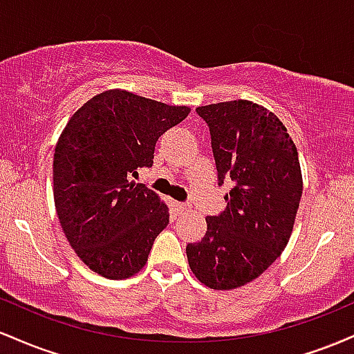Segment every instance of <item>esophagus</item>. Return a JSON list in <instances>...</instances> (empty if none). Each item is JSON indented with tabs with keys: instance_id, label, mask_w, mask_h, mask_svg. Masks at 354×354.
<instances>
[{
	"instance_id": "1",
	"label": "esophagus",
	"mask_w": 354,
	"mask_h": 354,
	"mask_svg": "<svg viewBox=\"0 0 354 354\" xmlns=\"http://www.w3.org/2000/svg\"><path fill=\"white\" fill-rule=\"evenodd\" d=\"M174 208H176L178 214H183V213H186V211H189L191 206L186 205V203H174Z\"/></svg>"
}]
</instances>
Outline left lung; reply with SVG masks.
<instances>
[{"label":"left lung","mask_w":354,"mask_h":354,"mask_svg":"<svg viewBox=\"0 0 354 354\" xmlns=\"http://www.w3.org/2000/svg\"><path fill=\"white\" fill-rule=\"evenodd\" d=\"M209 126L218 180H231L228 206L206 218L186 256L198 281L218 291L258 278L283 253L303 194L298 149L274 113L248 100L196 108Z\"/></svg>","instance_id":"8db88e82"}]
</instances>
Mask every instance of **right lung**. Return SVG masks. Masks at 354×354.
<instances>
[{"instance_id": "right-lung-1", "label": "right lung", "mask_w": 354, "mask_h": 354, "mask_svg": "<svg viewBox=\"0 0 354 354\" xmlns=\"http://www.w3.org/2000/svg\"><path fill=\"white\" fill-rule=\"evenodd\" d=\"M189 111L116 88L88 100L61 131L53 158L56 213L78 258L103 278L143 270L168 226L166 203L131 178L153 165L158 138Z\"/></svg>"}]
</instances>
